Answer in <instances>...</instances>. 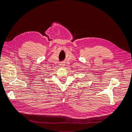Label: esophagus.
I'll return each instance as SVG.
<instances>
[{"mask_svg":"<svg viewBox=\"0 0 132 132\" xmlns=\"http://www.w3.org/2000/svg\"><path fill=\"white\" fill-rule=\"evenodd\" d=\"M64 62H61V63H60V65H61V66H64Z\"/></svg>","mask_w":132,"mask_h":132,"instance_id":"34e87169","label":"esophagus"}]
</instances>
